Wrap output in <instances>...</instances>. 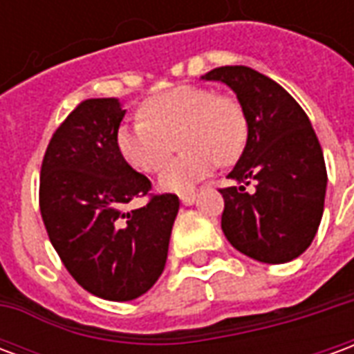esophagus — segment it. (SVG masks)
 Wrapping results in <instances>:
<instances>
[{"mask_svg":"<svg viewBox=\"0 0 354 354\" xmlns=\"http://www.w3.org/2000/svg\"><path fill=\"white\" fill-rule=\"evenodd\" d=\"M195 199H197V195L193 192H187V193H182L180 195V201H182V205H185V207H189V205H193L195 203Z\"/></svg>","mask_w":354,"mask_h":354,"instance_id":"esophagus-1","label":"esophagus"}]
</instances>
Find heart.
<instances>
[{
    "label": "heart",
    "mask_w": 354,
    "mask_h": 354,
    "mask_svg": "<svg viewBox=\"0 0 354 354\" xmlns=\"http://www.w3.org/2000/svg\"><path fill=\"white\" fill-rule=\"evenodd\" d=\"M140 121L119 127L117 151L136 170L155 174L176 144L184 151L159 178L165 192H187L216 169L231 165L245 151L248 119L231 94L199 85H178L149 96L138 109Z\"/></svg>",
    "instance_id": "1"
}]
</instances>
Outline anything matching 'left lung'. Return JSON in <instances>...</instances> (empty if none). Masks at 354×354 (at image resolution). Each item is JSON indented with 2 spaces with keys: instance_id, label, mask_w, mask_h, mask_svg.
Instances as JSON below:
<instances>
[{
  "instance_id": "left-lung-1",
  "label": "left lung",
  "mask_w": 354,
  "mask_h": 354,
  "mask_svg": "<svg viewBox=\"0 0 354 354\" xmlns=\"http://www.w3.org/2000/svg\"><path fill=\"white\" fill-rule=\"evenodd\" d=\"M237 94L248 119V142L220 189L222 231L233 248L261 263H286L309 248L326 195V165L309 117L284 88L246 66L203 75ZM254 182L248 194L245 185Z\"/></svg>"
}]
</instances>
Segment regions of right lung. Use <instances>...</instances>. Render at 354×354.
<instances>
[{"label": "right lung", "instance_id": "right-lung-1", "mask_svg": "<svg viewBox=\"0 0 354 354\" xmlns=\"http://www.w3.org/2000/svg\"><path fill=\"white\" fill-rule=\"evenodd\" d=\"M127 109L117 98L81 102L53 134L41 165L45 230L80 286L109 301H131L161 277L180 201L153 195L124 210L151 182L117 151Z\"/></svg>", "mask_w": 354, "mask_h": 354}]
</instances>
